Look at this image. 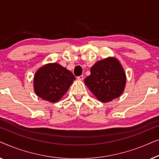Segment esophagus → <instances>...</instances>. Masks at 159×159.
I'll return each instance as SVG.
<instances>
[{
    "label": "esophagus",
    "mask_w": 159,
    "mask_h": 159,
    "mask_svg": "<svg viewBox=\"0 0 159 159\" xmlns=\"http://www.w3.org/2000/svg\"><path fill=\"white\" fill-rule=\"evenodd\" d=\"M77 79L78 80H82L84 79V76L83 75H80V76H79V77H77Z\"/></svg>",
    "instance_id": "esophagus-1"
}]
</instances>
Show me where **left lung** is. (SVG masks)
<instances>
[{
  "mask_svg": "<svg viewBox=\"0 0 159 159\" xmlns=\"http://www.w3.org/2000/svg\"><path fill=\"white\" fill-rule=\"evenodd\" d=\"M127 78L118 59L108 57L97 61L90 69V75L84 79V84L98 101H111L122 94Z\"/></svg>",
  "mask_w": 159,
  "mask_h": 159,
  "instance_id": "8db88e82",
  "label": "left lung"
}]
</instances>
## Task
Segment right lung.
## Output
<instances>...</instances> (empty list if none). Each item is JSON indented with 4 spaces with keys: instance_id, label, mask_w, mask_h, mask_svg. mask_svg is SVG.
I'll list each match as a JSON object with an SVG mask.
<instances>
[{
    "instance_id": "right-lung-1",
    "label": "right lung",
    "mask_w": 159,
    "mask_h": 159,
    "mask_svg": "<svg viewBox=\"0 0 159 159\" xmlns=\"http://www.w3.org/2000/svg\"><path fill=\"white\" fill-rule=\"evenodd\" d=\"M75 80L68 69L58 63H50L41 66L34 74V93L43 100L56 103L68 91Z\"/></svg>"
}]
</instances>
